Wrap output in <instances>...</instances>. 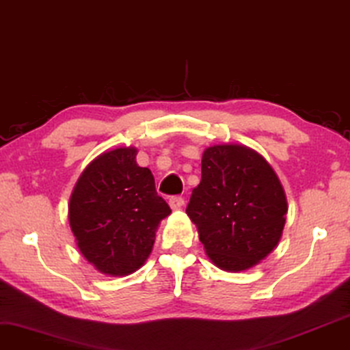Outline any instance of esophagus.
I'll return each mask as SVG.
<instances>
[{
	"label": "esophagus",
	"instance_id": "esophagus-1",
	"mask_svg": "<svg viewBox=\"0 0 350 350\" xmlns=\"http://www.w3.org/2000/svg\"><path fill=\"white\" fill-rule=\"evenodd\" d=\"M170 206L172 208V210H179V208L184 206V198L176 196V197H171L170 198Z\"/></svg>",
	"mask_w": 350,
	"mask_h": 350
}]
</instances>
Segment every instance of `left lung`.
<instances>
[{
    "mask_svg": "<svg viewBox=\"0 0 350 350\" xmlns=\"http://www.w3.org/2000/svg\"><path fill=\"white\" fill-rule=\"evenodd\" d=\"M185 213L208 258L239 273L256 267L280 244L287 198L262 154L241 144H219L202 154V180Z\"/></svg>",
    "mask_w": 350,
    "mask_h": 350,
    "instance_id": "8db88e82",
    "label": "left lung"
}]
</instances>
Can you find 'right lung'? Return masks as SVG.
Masks as SVG:
<instances>
[{
    "mask_svg": "<svg viewBox=\"0 0 350 350\" xmlns=\"http://www.w3.org/2000/svg\"><path fill=\"white\" fill-rule=\"evenodd\" d=\"M135 147L106 150L88 163L69 198V226L88 263L108 276H129L152 254L171 208L157 193Z\"/></svg>",
    "mask_w": 350,
    "mask_h": 350,
    "instance_id": "add662e5",
    "label": "right lung"
}]
</instances>
